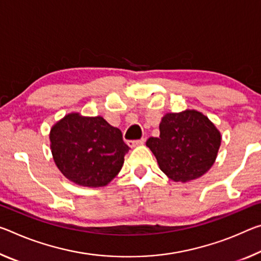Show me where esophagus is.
I'll return each mask as SVG.
<instances>
[{
    "mask_svg": "<svg viewBox=\"0 0 261 261\" xmlns=\"http://www.w3.org/2000/svg\"><path fill=\"white\" fill-rule=\"evenodd\" d=\"M144 143H145V138H142L138 140H129V142H127V145H129L130 147H136L138 145H143Z\"/></svg>",
    "mask_w": 261,
    "mask_h": 261,
    "instance_id": "1",
    "label": "esophagus"
}]
</instances>
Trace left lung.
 <instances>
[{
  "instance_id": "left-lung-1",
  "label": "left lung",
  "mask_w": 261,
  "mask_h": 261,
  "mask_svg": "<svg viewBox=\"0 0 261 261\" xmlns=\"http://www.w3.org/2000/svg\"><path fill=\"white\" fill-rule=\"evenodd\" d=\"M159 137H150L146 146L169 179L187 181L208 172L216 160L221 134L209 118L196 110L166 114Z\"/></svg>"
}]
</instances>
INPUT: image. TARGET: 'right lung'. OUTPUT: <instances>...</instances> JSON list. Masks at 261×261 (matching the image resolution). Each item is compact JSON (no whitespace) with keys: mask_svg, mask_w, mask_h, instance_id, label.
Returning a JSON list of instances; mask_svg holds the SVG:
<instances>
[{"mask_svg":"<svg viewBox=\"0 0 261 261\" xmlns=\"http://www.w3.org/2000/svg\"><path fill=\"white\" fill-rule=\"evenodd\" d=\"M51 151L60 172L85 187L108 185L121 171L129 146L122 132L101 116L69 114L49 132Z\"/></svg>","mask_w":261,"mask_h":261,"instance_id":"right-lung-1","label":"right lung"}]
</instances>
